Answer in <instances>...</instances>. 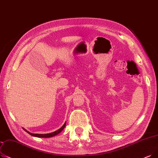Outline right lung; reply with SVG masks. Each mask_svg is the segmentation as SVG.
<instances>
[{
    "label": "right lung",
    "mask_w": 158,
    "mask_h": 158,
    "mask_svg": "<svg viewBox=\"0 0 158 158\" xmlns=\"http://www.w3.org/2000/svg\"><path fill=\"white\" fill-rule=\"evenodd\" d=\"M65 126H66V122L64 123V124L63 125V126L62 127H61L60 128H59L58 130H56V131H55V132H52V133H50V134H32V133H31V132H28V131H27V130H26V129H24V128H23V129L25 130V131H26V132H28L29 134H30V135H32V136L37 137V138H51V137H53V136H55V135H57L58 134H59V133H60L61 131H62V130L64 128Z\"/></svg>",
    "instance_id": "add662e5"
}]
</instances>
